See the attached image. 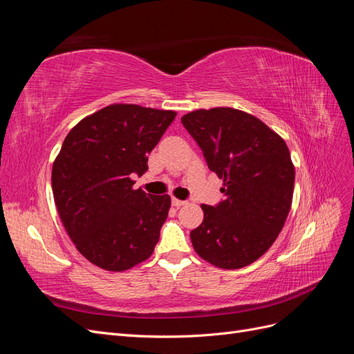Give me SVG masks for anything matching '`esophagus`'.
Wrapping results in <instances>:
<instances>
[{
  "instance_id": "esophagus-1",
  "label": "esophagus",
  "mask_w": 354,
  "mask_h": 354,
  "mask_svg": "<svg viewBox=\"0 0 354 354\" xmlns=\"http://www.w3.org/2000/svg\"><path fill=\"white\" fill-rule=\"evenodd\" d=\"M171 203H173L174 207H177V208H180V207H183V205H186V201H181V199H177V198H173L171 199Z\"/></svg>"
}]
</instances>
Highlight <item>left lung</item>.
I'll return each mask as SVG.
<instances>
[{"label": "left lung", "instance_id": "left-lung-1", "mask_svg": "<svg viewBox=\"0 0 354 354\" xmlns=\"http://www.w3.org/2000/svg\"><path fill=\"white\" fill-rule=\"evenodd\" d=\"M181 122L223 180L226 199L201 205L203 221L190 232L196 254L220 269L259 260L286 221L295 168L283 138L259 118L233 108L198 109Z\"/></svg>", "mask_w": 354, "mask_h": 354}]
</instances>
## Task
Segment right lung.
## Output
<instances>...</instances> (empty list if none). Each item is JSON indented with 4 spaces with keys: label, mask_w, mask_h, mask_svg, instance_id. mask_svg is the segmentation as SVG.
<instances>
[{
    "label": "right lung",
    "mask_w": 354,
    "mask_h": 354,
    "mask_svg": "<svg viewBox=\"0 0 354 354\" xmlns=\"http://www.w3.org/2000/svg\"><path fill=\"white\" fill-rule=\"evenodd\" d=\"M177 112L113 103L68 133L53 162L51 187L69 238L90 263L124 272L152 255L169 195L134 189L147 155Z\"/></svg>",
    "instance_id": "add662e5"
}]
</instances>
